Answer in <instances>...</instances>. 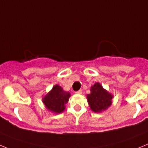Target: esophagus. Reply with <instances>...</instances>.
Returning <instances> with one entry per match:
<instances>
[{"mask_svg":"<svg viewBox=\"0 0 148 148\" xmlns=\"http://www.w3.org/2000/svg\"><path fill=\"white\" fill-rule=\"evenodd\" d=\"M75 93H77V94H82V90H78V91H76Z\"/></svg>","mask_w":148,"mask_h":148,"instance_id":"1","label":"esophagus"}]
</instances>
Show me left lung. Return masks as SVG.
Here are the masks:
<instances>
[{
  "instance_id": "left-lung-1",
  "label": "left lung",
  "mask_w": 148,
  "mask_h": 148,
  "mask_svg": "<svg viewBox=\"0 0 148 148\" xmlns=\"http://www.w3.org/2000/svg\"><path fill=\"white\" fill-rule=\"evenodd\" d=\"M90 109L95 112L105 110L112 104V96L99 83L91 87L90 93L87 96Z\"/></svg>"
}]
</instances>
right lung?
<instances>
[{"label":"right lung","mask_w":148,"mask_h":148,"mask_svg":"<svg viewBox=\"0 0 148 148\" xmlns=\"http://www.w3.org/2000/svg\"><path fill=\"white\" fill-rule=\"evenodd\" d=\"M70 94L69 92L63 90L61 87L56 85L52 90L43 98V103L45 107L55 113H60L64 110L65 104L68 102Z\"/></svg>","instance_id":"right-lung-1"}]
</instances>
